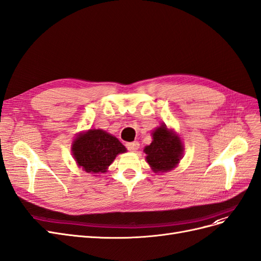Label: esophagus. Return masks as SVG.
<instances>
[{
    "mask_svg": "<svg viewBox=\"0 0 261 261\" xmlns=\"http://www.w3.org/2000/svg\"><path fill=\"white\" fill-rule=\"evenodd\" d=\"M125 146H126V148H128L129 151H131V152H136L138 148H139V146H140V144L138 143V142H128L125 144Z\"/></svg>",
    "mask_w": 261,
    "mask_h": 261,
    "instance_id": "esophagus-1",
    "label": "esophagus"
}]
</instances>
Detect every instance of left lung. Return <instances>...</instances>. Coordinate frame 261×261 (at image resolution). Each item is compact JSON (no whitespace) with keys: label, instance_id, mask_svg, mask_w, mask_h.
<instances>
[{"label":"left lung","instance_id":"obj_1","mask_svg":"<svg viewBox=\"0 0 261 261\" xmlns=\"http://www.w3.org/2000/svg\"><path fill=\"white\" fill-rule=\"evenodd\" d=\"M152 135V143L144 147L146 162L155 173L172 170L182 158L184 145L180 138L164 124L156 128Z\"/></svg>","mask_w":261,"mask_h":261}]
</instances>
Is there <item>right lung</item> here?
<instances>
[{"label": "right lung", "instance_id": "right-lung-1", "mask_svg": "<svg viewBox=\"0 0 261 261\" xmlns=\"http://www.w3.org/2000/svg\"><path fill=\"white\" fill-rule=\"evenodd\" d=\"M125 151L120 141L101 129L80 133L72 144V154L79 167L92 174L107 172L116 156Z\"/></svg>", "mask_w": 261, "mask_h": 261}]
</instances>
